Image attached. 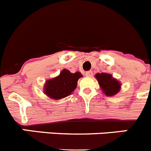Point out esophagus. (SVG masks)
Here are the masks:
<instances>
[{"mask_svg": "<svg viewBox=\"0 0 151 151\" xmlns=\"http://www.w3.org/2000/svg\"><path fill=\"white\" fill-rule=\"evenodd\" d=\"M92 75H93V72L92 71H88L85 73V76L87 77H91Z\"/></svg>", "mask_w": 151, "mask_h": 151, "instance_id": "1", "label": "esophagus"}]
</instances>
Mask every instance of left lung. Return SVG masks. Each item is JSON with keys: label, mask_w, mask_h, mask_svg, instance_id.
<instances>
[{"label": "left lung", "mask_w": 151, "mask_h": 151, "mask_svg": "<svg viewBox=\"0 0 151 151\" xmlns=\"http://www.w3.org/2000/svg\"><path fill=\"white\" fill-rule=\"evenodd\" d=\"M95 77L103 92L106 96H114L120 90V82L113 78L110 74L105 73H97Z\"/></svg>", "instance_id": "8db88e82"}]
</instances>
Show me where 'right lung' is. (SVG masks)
Wrapping results in <instances>:
<instances>
[{
    "instance_id": "add662e5",
    "label": "right lung",
    "mask_w": 151,
    "mask_h": 151,
    "mask_svg": "<svg viewBox=\"0 0 151 151\" xmlns=\"http://www.w3.org/2000/svg\"><path fill=\"white\" fill-rule=\"evenodd\" d=\"M81 77L82 75L79 72L71 73L67 69H63L58 76L47 81L44 93L51 99H62L74 91L78 78Z\"/></svg>"
}]
</instances>
